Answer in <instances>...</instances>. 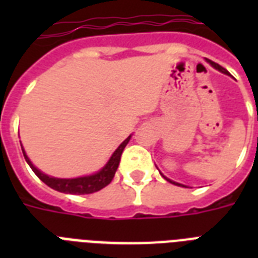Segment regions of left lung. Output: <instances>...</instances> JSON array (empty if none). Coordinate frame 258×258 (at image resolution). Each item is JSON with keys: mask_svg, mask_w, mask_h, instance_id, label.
I'll use <instances>...</instances> for the list:
<instances>
[{"mask_svg": "<svg viewBox=\"0 0 258 258\" xmlns=\"http://www.w3.org/2000/svg\"><path fill=\"white\" fill-rule=\"evenodd\" d=\"M206 61H208L209 64H210V66L213 67V68H216L217 71H220V72H222V74H225V75H229V72H228V71L225 70V68H222V67H221V66H218V64H217V62L212 61V60H208V58H206ZM162 176H163V178H165V179L167 180V182H170V183H172V184H176V186H182V187H186V186H184V184H182V183H178V182H174V180L169 179V178H167V176H165V175H163V174H162Z\"/></svg>", "mask_w": 258, "mask_h": 258, "instance_id": "1", "label": "left lung"}]
</instances>
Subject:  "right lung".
I'll return each instance as SVG.
<instances>
[{
  "instance_id": "1",
  "label": "right lung",
  "mask_w": 258,
  "mask_h": 258,
  "mask_svg": "<svg viewBox=\"0 0 258 258\" xmlns=\"http://www.w3.org/2000/svg\"><path fill=\"white\" fill-rule=\"evenodd\" d=\"M131 137H133V135H130L125 141L121 142L120 146L113 151V154L111 155L108 162H107L99 171L93 172L91 175L78 176V178H56V176L46 175V174L40 171V170L30 162V159L28 158V155H26L25 150H24L22 146L21 149L26 163L30 166V169L33 170L34 174H36L44 183L48 184L49 187H52L53 190H57V191L60 192H66V194H78V196H80V194H92V192L95 191H99V190H101L103 187H105L107 184L111 183V180L113 179L115 172H116L117 170V166H119V162H120L121 153H123V150H124V147L130 142Z\"/></svg>"
}]
</instances>
